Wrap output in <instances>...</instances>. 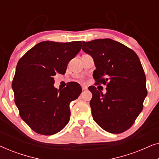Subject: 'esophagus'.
I'll use <instances>...</instances> for the list:
<instances>
[{
    "instance_id": "1",
    "label": "esophagus",
    "mask_w": 159,
    "mask_h": 159,
    "mask_svg": "<svg viewBox=\"0 0 159 159\" xmlns=\"http://www.w3.org/2000/svg\"><path fill=\"white\" fill-rule=\"evenodd\" d=\"M87 86H84V85H82V90H87Z\"/></svg>"
}]
</instances>
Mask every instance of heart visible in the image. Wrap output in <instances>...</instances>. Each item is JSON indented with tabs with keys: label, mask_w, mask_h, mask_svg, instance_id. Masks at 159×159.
Instances as JSON below:
<instances>
[{
	"label": "heart",
	"mask_w": 159,
	"mask_h": 159,
	"mask_svg": "<svg viewBox=\"0 0 159 159\" xmlns=\"http://www.w3.org/2000/svg\"><path fill=\"white\" fill-rule=\"evenodd\" d=\"M80 79L82 80V77H80Z\"/></svg>",
	"instance_id": "heart-1"
}]
</instances>
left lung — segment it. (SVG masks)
Wrapping results in <instances>:
<instances>
[{
	"mask_svg": "<svg viewBox=\"0 0 159 159\" xmlns=\"http://www.w3.org/2000/svg\"><path fill=\"white\" fill-rule=\"evenodd\" d=\"M82 49L94 60L96 84H106L105 94L95 86L88 88L93 94V120L111 133L126 131L142 111L147 95L146 78L138 55L108 38L83 41Z\"/></svg>",
	"mask_w": 159,
	"mask_h": 159,
	"instance_id": "obj_1",
	"label": "left lung"
}]
</instances>
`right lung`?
Here are the masks:
<instances>
[{
  "label": "right lung",
  "instance_id": "obj_1",
  "mask_svg": "<svg viewBox=\"0 0 159 159\" xmlns=\"http://www.w3.org/2000/svg\"><path fill=\"white\" fill-rule=\"evenodd\" d=\"M81 48V41H43L18 61L12 82L14 101L21 118L37 133L54 134L69 121V104L79 97L81 86L71 82L57 90L53 76L65 74L69 62Z\"/></svg>",
  "mask_w": 159,
  "mask_h": 159
}]
</instances>
